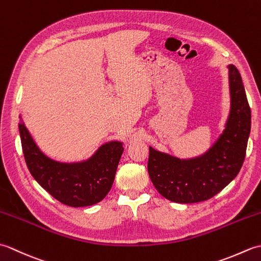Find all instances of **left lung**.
<instances>
[{"instance_id":"1","label":"left lung","mask_w":261,"mask_h":261,"mask_svg":"<svg viewBox=\"0 0 261 261\" xmlns=\"http://www.w3.org/2000/svg\"><path fill=\"white\" fill-rule=\"evenodd\" d=\"M231 107L225 129L213 146L201 156L179 159L149 147L148 173L153 186L175 203H197L213 197L233 180L246 157L251 127L241 75L228 66Z\"/></svg>"}]
</instances>
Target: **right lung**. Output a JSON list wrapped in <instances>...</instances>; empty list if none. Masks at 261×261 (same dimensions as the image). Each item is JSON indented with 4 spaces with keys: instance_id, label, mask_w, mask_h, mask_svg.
Returning a JSON list of instances; mask_svg holds the SVG:
<instances>
[{
    "instance_id": "1",
    "label": "right lung",
    "mask_w": 261,
    "mask_h": 261,
    "mask_svg": "<svg viewBox=\"0 0 261 261\" xmlns=\"http://www.w3.org/2000/svg\"><path fill=\"white\" fill-rule=\"evenodd\" d=\"M19 131L22 150L32 177L60 203L73 207L90 206L108 195L123 152L121 141L104 143L84 162L60 163L39 149L22 120Z\"/></svg>"
}]
</instances>
